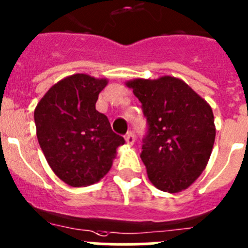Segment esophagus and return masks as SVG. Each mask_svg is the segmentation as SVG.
<instances>
[{"label":"esophagus","instance_id":"1","mask_svg":"<svg viewBox=\"0 0 248 248\" xmlns=\"http://www.w3.org/2000/svg\"><path fill=\"white\" fill-rule=\"evenodd\" d=\"M126 142H127V144H131V146H132V144L136 142L135 135H133V133L131 132V131H129V132H127V135H126Z\"/></svg>","mask_w":248,"mask_h":248}]
</instances>
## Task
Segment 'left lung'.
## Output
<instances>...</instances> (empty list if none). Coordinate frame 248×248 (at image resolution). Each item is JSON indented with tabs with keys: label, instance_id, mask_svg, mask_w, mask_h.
<instances>
[{
	"label": "left lung",
	"instance_id": "obj_1",
	"mask_svg": "<svg viewBox=\"0 0 248 248\" xmlns=\"http://www.w3.org/2000/svg\"><path fill=\"white\" fill-rule=\"evenodd\" d=\"M148 122L140 159L148 179L166 193L189 188L207 166L216 128L211 106L182 79L126 81Z\"/></svg>",
	"mask_w": 248,
	"mask_h": 248
}]
</instances>
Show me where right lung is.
Wrapping results in <instances>:
<instances>
[{"label": "right lung", "instance_id": "add662e5", "mask_svg": "<svg viewBox=\"0 0 248 248\" xmlns=\"http://www.w3.org/2000/svg\"><path fill=\"white\" fill-rule=\"evenodd\" d=\"M106 78L74 74L58 81L34 110L37 138L49 167L59 179L80 188L108 173L124 137L95 108Z\"/></svg>", "mask_w": 248, "mask_h": 248}]
</instances>
